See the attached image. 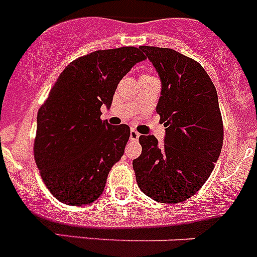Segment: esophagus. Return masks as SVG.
<instances>
[{"label": "esophagus", "instance_id": "34e87169", "mask_svg": "<svg viewBox=\"0 0 257 257\" xmlns=\"http://www.w3.org/2000/svg\"><path fill=\"white\" fill-rule=\"evenodd\" d=\"M139 138H140V134H139L138 131H136V130H131L130 131V140L131 141H136Z\"/></svg>", "mask_w": 257, "mask_h": 257}]
</instances>
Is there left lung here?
I'll return each instance as SVG.
<instances>
[{"instance_id":"obj_1","label":"left lung","mask_w":257,"mask_h":257,"mask_svg":"<svg viewBox=\"0 0 257 257\" xmlns=\"http://www.w3.org/2000/svg\"><path fill=\"white\" fill-rule=\"evenodd\" d=\"M140 49L161 76L157 113L167 128L163 147L154 135L139 138L143 150L133 162L136 182L150 199L177 204L199 191L220 155L224 130L218 94L197 61L171 48Z\"/></svg>"}]
</instances>
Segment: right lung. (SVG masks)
I'll return each instance as SVG.
<instances>
[{"mask_svg": "<svg viewBox=\"0 0 257 257\" xmlns=\"http://www.w3.org/2000/svg\"><path fill=\"white\" fill-rule=\"evenodd\" d=\"M140 48L102 49L72 61L38 110L34 158L51 194L66 205L102 195L110 168L123 155L130 127L100 119L119 80L145 60Z\"/></svg>", "mask_w": 257, "mask_h": 257, "instance_id": "add662e5", "label": "right lung"}]
</instances>
